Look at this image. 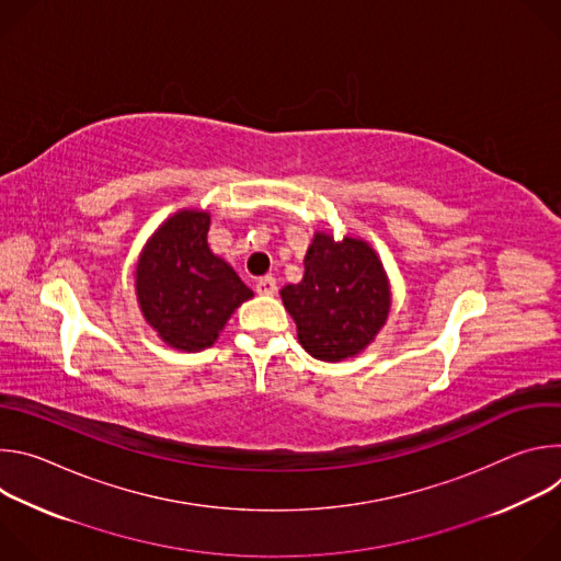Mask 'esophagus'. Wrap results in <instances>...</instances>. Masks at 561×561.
<instances>
[{"label": "esophagus", "mask_w": 561, "mask_h": 561, "mask_svg": "<svg viewBox=\"0 0 561 561\" xmlns=\"http://www.w3.org/2000/svg\"><path fill=\"white\" fill-rule=\"evenodd\" d=\"M255 290L260 293V295H275L277 293V282H275V277H271V275H266V277H262V279H257V284H255Z\"/></svg>", "instance_id": "esophagus-1"}]
</instances>
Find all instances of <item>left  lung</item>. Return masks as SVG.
I'll list each match as a JSON object with an SVG mask.
<instances>
[{
  "instance_id": "left-lung-1",
  "label": "left lung",
  "mask_w": 561,
  "mask_h": 561,
  "mask_svg": "<svg viewBox=\"0 0 561 561\" xmlns=\"http://www.w3.org/2000/svg\"><path fill=\"white\" fill-rule=\"evenodd\" d=\"M306 353L340 362L364 351L386 324L388 279L375 251L362 239L340 242L317 232L304 257V279L282 290Z\"/></svg>"
}]
</instances>
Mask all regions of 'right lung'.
<instances>
[{
    "label": "right lung",
    "instance_id": "add662e5",
    "mask_svg": "<svg viewBox=\"0 0 561 561\" xmlns=\"http://www.w3.org/2000/svg\"><path fill=\"white\" fill-rule=\"evenodd\" d=\"M210 215L180 210L146 244L135 273L146 322L169 346H213L232 310L253 290L206 244Z\"/></svg>",
    "mask_w": 561,
    "mask_h": 561
}]
</instances>
